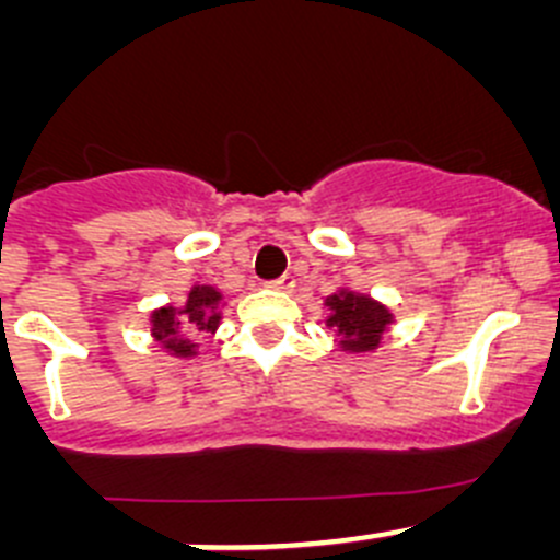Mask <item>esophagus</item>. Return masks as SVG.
Instances as JSON below:
<instances>
[{
  "mask_svg": "<svg viewBox=\"0 0 560 560\" xmlns=\"http://www.w3.org/2000/svg\"><path fill=\"white\" fill-rule=\"evenodd\" d=\"M268 287H273V290H281V292H290L292 287H295V276L284 273V276H279V279L268 281Z\"/></svg>",
  "mask_w": 560,
  "mask_h": 560,
  "instance_id": "34e87169",
  "label": "esophagus"
}]
</instances>
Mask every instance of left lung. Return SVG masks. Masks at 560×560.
<instances>
[{"label": "left lung", "mask_w": 560, "mask_h": 560, "mask_svg": "<svg viewBox=\"0 0 560 560\" xmlns=\"http://www.w3.org/2000/svg\"><path fill=\"white\" fill-rule=\"evenodd\" d=\"M332 316L327 325L341 336V347L352 352H369L380 343L382 332L389 325V312L376 301L354 292H341L327 301Z\"/></svg>", "instance_id": "8db88e82"}]
</instances>
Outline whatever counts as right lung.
Here are the masks:
<instances>
[{
    "label": "right lung",
    "mask_w": 560,
    "mask_h": 560,
    "mask_svg": "<svg viewBox=\"0 0 560 560\" xmlns=\"http://www.w3.org/2000/svg\"><path fill=\"white\" fill-rule=\"evenodd\" d=\"M222 301L213 287H195L189 292V301H186L184 312H175L173 306L160 308L151 316V325H154V338L162 341V347L171 349L175 354H191V343L180 341L178 338V327L180 322L189 325L191 330H206L211 332L213 327L219 325V314H217V303Z\"/></svg>",
    "instance_id": "add662e5"
}]
</instances>
